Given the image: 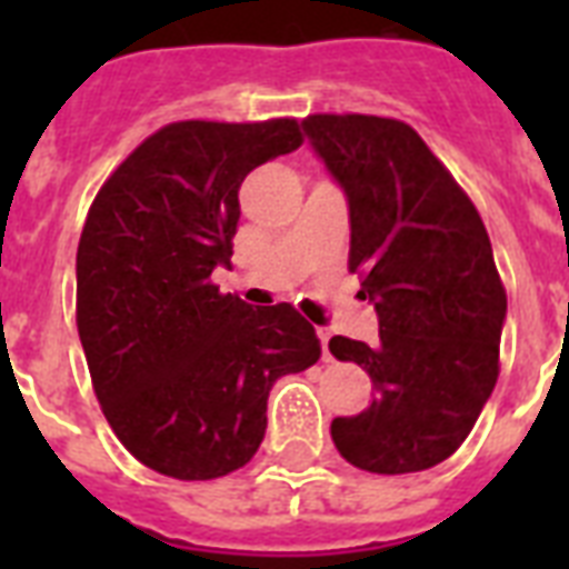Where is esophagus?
<instances>
[{
    "label": "esophagus",
    "instance_id": "obj_1",
    "mask_svg": "<svg viewBox=\"0 0 569 569\" xmlns=\"http://www.w3.org/2000/svg\"><path fill=\"white\" fill-rule=\"evenodd\" d=\"M319 339H321V348H325V360H330V351H328V342H330V333L325 328H319Z\"/></svg>",
    "mask_w": 569,
    "mask_h": 569
}]
</instances>
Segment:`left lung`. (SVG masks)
<instances>
[{
  "instance_id": "obj_1",
  "label": "left lung",
  "mask_w": 569,
  "mask_h": 569,
  "mask_svg": "<svg viewBox=\"0 0 569 569\" xmlns=\"http://www.w3.org/2000/svg\"><path fill=\"white\" fill-rule=\"evenodd\" d=\"M348 200V268L378 312L375 346L333 337L375 401L339 416V455L378 476L422 472L458 451L499 378L505 298L481 214L422 138L401 120L312 114L303 120Z\"/></svg>"
}]
</instances>
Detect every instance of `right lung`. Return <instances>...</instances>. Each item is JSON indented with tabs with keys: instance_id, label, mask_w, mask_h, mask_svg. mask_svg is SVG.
<instances>
[{
	"instance_id": "obj_1",
	"label": "right lung",
	"mask_w": 569,
	"mask_h": 569,
	"mask_svg": "<svg viewBox=\"0 0 569 569\" xmlns=\"http://www.w3.org/2000/svg\"><path fill=\"white\" fill-rule=\"evenodd\" d=\"M303 127V123H301ZM298 120H182L150 136L93 200L76 253V325L93 392L144 467L209 481L266 437L277 378L310 369L321 342L289 303L221 295L239 189L298 150Z\"/></svg>"
}]
</instances>
